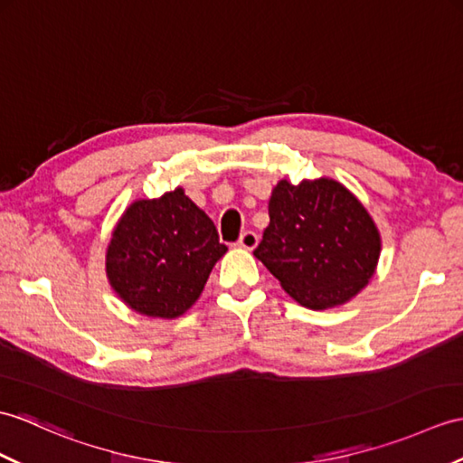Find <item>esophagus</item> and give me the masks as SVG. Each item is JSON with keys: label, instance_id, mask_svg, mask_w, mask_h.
Segmentation results:
<instances>
[{"label": "esophagus", "instance_id": "esophagus-1", "mask_svg": "<svg viewBox=\"0 0 463 463\" xmlns=\"http://www.w3.org/2000/svg\"><path fill=\"white\" fill-rule=\"evenodd\" d=\"M236 244H239L241 249H244V250H254L256 244H258V236L252 231H246V232L241 234V239Z\"/></svg>", "mask_w": 463, "mask_h": 463}]
</instances>
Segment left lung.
<instances>
[{
    "label": "left lung",
    "mask_w": 463,
    "mask_h": 463,
    "mask_svg": "<svg viewBox=\"0 0 463 463\" xmlns=\"http://www.w3.org/2000/svg\"><path fill=\"white\" fill-rule=\"evenodd\" d=\"M268 214L254 256L299 306L321 311L347 304L377 270L381 232L343 183L280 179Z\"/></svg>",
    "instance_id": "obj_1"
}]
</instances>
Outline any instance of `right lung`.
<instances>
[{"label":"right lung","instance_id":"obj_1","mask_svg":"<svg viewBox=\"0 0 463 463\" xmlns=\"http://www.w3.org/2000/svg\"><path fill=\"white\" fill-rule=\"evenodd\" d=\"M224 252L207 213L175 187L126 207L106 249V278L136 314L177 319L197 302Z\"/></svg>","mask_w":463,"mask_h":463}]
</instances>
